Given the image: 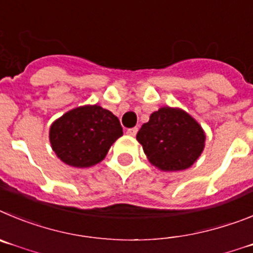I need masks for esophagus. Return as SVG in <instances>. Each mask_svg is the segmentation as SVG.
<instances>
[{"label":"esophagus","mask_w":253,"mask_h":253,"mask_svg":"<svg viewBox=\"0 0 253 253\" xmlns=\"http://www.w3.org/2000/svg\"><path fill=\"white\" fill-rule=\"evenodd\" d=\"M137 131H138V128L137 127H132V128H128L127 129V135H129V136H136V133H137Z\"/></svg>","instance_id":"34e87169"}]
</instances>
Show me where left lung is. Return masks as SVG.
<instances>
[{"instance_id":"left-lung-1","label":"left lung","mask_w":253,"mask_h":253,"mask_svg":"<svg viewBox=\"0 0 253 253\" xmlns=\"http://www.w3.org/2000/svg\"><path fill=\"white\" fill-rule=\"evenodd\" d=\"M136 137L150 163L164 171L190 168L203 151L206 141L203 129L192 116L170 107L152 113Z\"/></svg>"}]
</instances>
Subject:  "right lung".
Returning a JSON list of instances; mask_svg holds the SVG:
<instances>
[{"label": "right lung", "instance_id": "add662e5", "mask_svg": "<svg viewBox=\"0 0 253 253\" xmlns=\"http://www.w3.org/2000/svg\"><path fill=\"white\" fill-rule=\"evenodd\" d=\"M122 135L118 118L97 104L74 108L50 127V142L58 158L76 168H88L103 160L111 145Z\"/></svg>", "mask_w": 253, "mask_h": 253}]
</instances>
